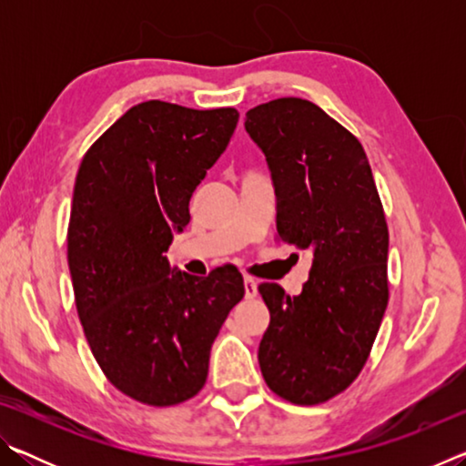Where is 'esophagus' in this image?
<instances>
[{
  "mask_svg": "<svg viewBox=\"0 0 466 466\" xmlns=\"http://www.w3.org/2000/svg\"><path fill=\"white\" fill-rule=\"evenodd\" d=\"M244 296H247V299L257 296V281L252 278H244Z\"/></svg>",
  "mask_w": 466,
  "mask_h": 466,
  "instance_id": "1",
  "label": "esophagus"
}]
</instances>
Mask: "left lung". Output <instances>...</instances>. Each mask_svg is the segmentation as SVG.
I'll list each match as a JSON object with an SVG mask.
<instances>
[{"mask_svg": "<svg viewBox=\"0 0 466 466\" xmlns=\"http://www.w3.org/2000/svg\"><path fill=\"white\" fill-rule=\"evenodd\" d=\"M278 199V236L312 252L298 296L261 283L271 320L258 345L269 389L296 405L325 403L364 368L389 304V228L364 147L302 98L250 108Z\"/></svg>", "mask_w": 466, "mask_h": 466, "instance_id": "8db88e82", "label": "left lung"}]
</instances>
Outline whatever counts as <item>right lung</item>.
<instances>
[{
    "instance_id": "obj_1",
    "label": "right lung",
    "mask_w": 466,
    "mask_h": 466,
    "mask_svg": "<svg viewBox=\"0 0 466 466\" xmlns=\"http://www.w3.org/2000/svg\"><path fill=\"white\" fill-rule=\"evenodd\" d=\"M236 123V108L141 102L77 170L67 230L77 317L102 372L139 403L178 405L203 389L211 345L244 296L236 267L195 278L164 255Z\"/></svg>"
}]
</instances>
